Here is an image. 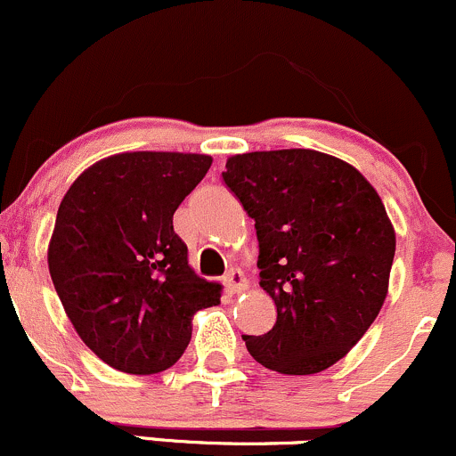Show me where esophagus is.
Segmentation results:
<instances>
[{
	"instance_id": "esophagus-1",
	"label": "esophagus",
	"mask_w": 456,
	"mask_h": 456,
	"mask_svg": "<svg viewBox=\"0 0 456 456\" xmlns=\"http://www.w3.org/2000/svg\"><path fill=\"white\" fill-rule=\"evenodd\" d=\"M224 287H226L228 293H241L248 289V281L246 276H243L241 269H230L226 273V278H224Z\"/></svg>"
}]
</instances>
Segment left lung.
Instances as JSON below:
<instances>
[{
  "mask_svg": "<svg viewBox=\"0 0 456 456\" xmlns=\"http://www.w3.org/2000/svg\"><path fill=\"white\" fill-rule=\"evenodd\" d=\"M226 187L254 219L261 287L276 305L248 352L281 374L306 376L344 359L383 308L395 232L359 169L315 150L230 156Z\"/></svg>",
  "mask_w": 456,
  "mask_h": 456,
  "instance_id": "left-lung-1",
  "label": "left lung"
}]
</instances>
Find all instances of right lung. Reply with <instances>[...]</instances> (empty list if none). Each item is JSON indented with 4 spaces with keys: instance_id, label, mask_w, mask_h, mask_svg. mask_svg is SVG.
<instances>
[{
    "instance_id": "right-lung-1",
    "label": "right lung",
    "mask_w": 456,
    "mask_h": 456,
    "mask_svg": "<svg viewBox=\"0 0 456 456\" xmlns=\"http://www.w3.org/2000/svg\"><path fill=\"white\" fill-rule=\"evenodd\" d=\"M213 159L126 151L82 171L58 207L52 282L80 339L126 374H159L183 356L191 320L222 285L195 276L174 213Z\"/></svg>"
}]
</instances>
